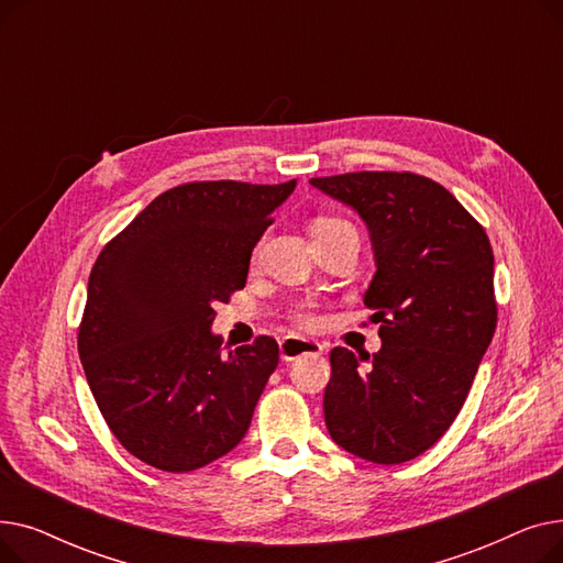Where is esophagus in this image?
I'll list each match as a JSON object with an SVG mask.
<instances>
[{
    "label": "esophagus",
    "instance_id": "esophagus-1",
    "mask_svg": "<svg viewBox=\"0 0 563 563\" xmlns=\"http://www.w3.org/2000/svg\"><path fill=\"white\" fill-rule=\"evenodd\" d=\"M308 353H312V356H319V353H323V344L314 342V340H306V338H285L280 342V358L283 361H297L299 356H308Z\"/></svg>",
    "mask_w": 563,
    "mask_h": 563
}]
</instances>
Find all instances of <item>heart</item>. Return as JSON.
<instances>
[{"instance_id": "obj_1", "label": "heart", "mask_w": 563, "mask_h": 563, "mask_svg": "<svg viewBox=\"0 0 563 563\" xmlns=\"http://www.w3.org/2000/svg\"><path fill=\"white\" fill-rule=\"evenodd\" d=\"M342 223H346V221H342V219H317L314 223H312V230H321V228H333V225H342ZM301 319L303 321H312V317L310 314H301Z\"/></svg>"}]
</instances>
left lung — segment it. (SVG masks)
<instances>
[{"mask_svg":"<svg viewBox=\"0 0 563 563\" xmlns=\"http://www.w3.org/2000/svg\"><path fill=\"white\" fill-rule=\"evenodd\" d=\"M310 185L356 212L374 249L365 291L380 349L363 361L335 346L323 418L342 450L395 465L442 438L493 340L495 260L484 228L438 183L361 170Z\"/></svg>","mask_w":563,"mask_h":563,"instance_id":"obj_1","label":"left lung"}]
</instances>
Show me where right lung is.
I'll use <instances>...</instances> for the list:
<instances>
[{
    "label": "right lung",
    "instance_id": "add662e5",
    "mask_svg": "<svg viewBox=\"0 0 563 563\" xmlns=\"http://www.w3.org/2000/svg\"><path fill=\"white\" fill-rule=\"evenodd\" d=\"M294 187L168 189L96 260L79 358L104 422L143 463L191 472L246 435L278 344L262 335L221 356L214 303L246 285L251 253Z\"/></svg>",
    "mask_w": 563,
    "mask_h": 563
}]
</instances>
